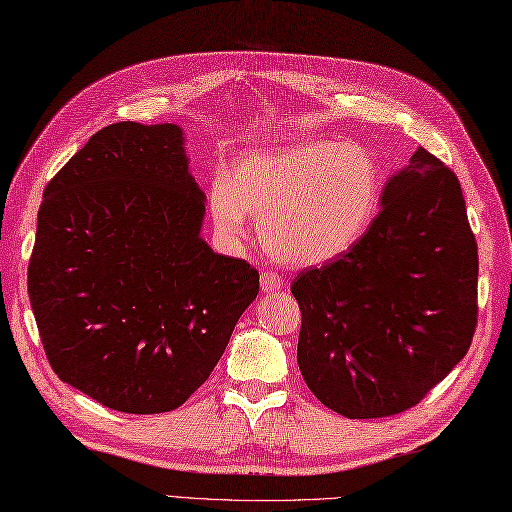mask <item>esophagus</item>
Instances as JSON below:
<instances>
[{
	"instance_id": "1",
	"label": "esophagus",
	"mask_w": 512,
	"mask_h": 512,
	"mask_svg": "<svg viewBox=\"0 0 512 512\" xmlns=\"http://www.w3.org/2000/svg\"><path fill=\"white\" fill-rule=\"evenodd\" d=\"M282 284H284V280L280 273L271 271V269H265L263 273H260V289H263L265 293H273V291L282 289Z\"/></svg>"
}]
</instances>
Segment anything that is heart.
<instances>
[{
	"instance_id": "obj_1",
	"label": "heart",
	"mask_w": 512,
	"mask_h": 512,
	"mask_svg": "<svg viewBox=\"0 0 512 512\" xmlns=\"http://www.w3.org/2000/svg\"><path fill=\"white\" fill-rule=\"evenodd\" d=\"M382 199L378 162L367 149L306 141L239 158L210 184L208 206L228 241L258 217L267 252L291 265L328 263L363 239Z\"/></svg>"
}]
</instances>
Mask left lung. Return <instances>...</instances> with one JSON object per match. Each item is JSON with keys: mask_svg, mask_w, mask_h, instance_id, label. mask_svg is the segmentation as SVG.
<instances>
[{"mask_svg": "<svg viewBox=\"0 0 512 512\" xmlns=\"http://www.w3.org/2000/svg\"><path fill=\"white\" fill-rule=\"evenodd\" d=\"M380 206L350 252L291 284L299 371L347 419L419 404L467 354L478 321V245L454 171L417 147Z\"/></svg>", "mask_w": 512, "mask_h": 512, "instance_id": "1", "label": "left lung"}]
</instances>
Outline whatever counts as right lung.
Masks as SVG:
<instances>
[{
  "label": "right lung",
  "mask_w": 512,
  "mask_h": 512,
  "mask_svg": "<svg viewBox=\"0 0 512 512\" xmlns=\"http://www.w3.org/2000/svg\"><path fill=\"white\" fill-rule=\"evenodd\" d=\"M204 199L176 123H112L49 180L28 293L62 382L156 415L208 380L258 271L202 239Z\"/></svg>",
  "instance_id": "right-lung-1"
}]
</instances>
